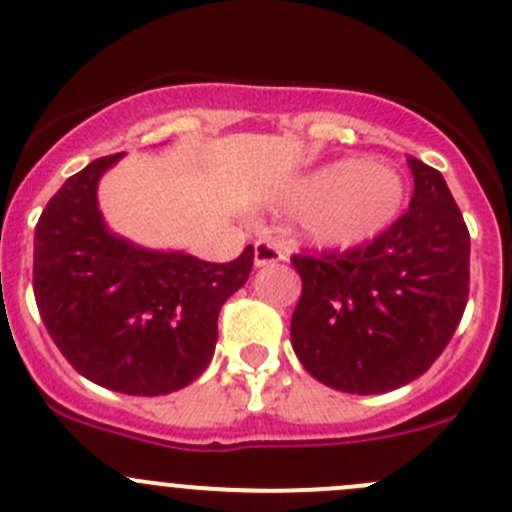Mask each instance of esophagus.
<instances>
[{"label":"esophagus","instance_id":"esophagus-1","mask_svg":"<svg viewBox=\"0 0 512 512\" xmlns=\"http://www.w3.org/2000/svg\"><path fill=\"white\" fill-rule=\"evenodd\" d=\"M285 260V252L277 242L272 240H257L255 242V267L275 265V262Z\"/></svg>","mask_w":512,"mask_h":512}]
</instances>
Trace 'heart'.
<instances>
[{"mask_svg": "<svg viewBox=\"0 0 512 512\" xmlns=\"http://www.w3.org/2000/svg\"><path fill=\"white\" fill-rule=\"evenodd\" d=\"M404 195V178L396 168L344 158L299 178L287 200L302 208L299 232L304 240L347 250L374 240L394 223Z\"/></svg>", "mask_w": 512, "mask_h": 512, "instance_id": "heart-1", "label": "heart"}]
</instances>
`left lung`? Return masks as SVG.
<instances>
[{"mask_svg":"<svg viewBox=\"0 0 512 512\" xmlns=\"http://www.w3.org/2000/svg\"><path fill=\"white\" fill-rule=\"evenodd\" d=\"M409 210L369 245L294 255L302 297L292 349L344 394H386L418 379L451 342L471 282V235L431 165L409 158Z\"/></svg>","mask_w":512,"mask_h":512,"instance_id":"left-lung-1","label":"left lung"}]
</instances>
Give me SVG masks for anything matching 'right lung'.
Masks as SVG:
<instances>
[{"label": "right lung", "instance_id": "add662e5", "mask_svg": "<svg viewBox=\"0 0 512 512\" xmlns=\"http://www.w3.org/2000/svg\"><path fill=\"white\" fill-rule=\"evenodd\" d=\"M121 158L94 160L46 203L34 230V297L81 376L121 394L163 396L208 369L220 307L247 282L255 250L218 265L108 230L98 180Z\"/></svg>", "mask_w": 512, "mask_h": 512}]
</instances>
